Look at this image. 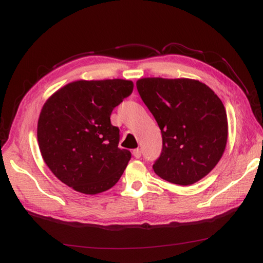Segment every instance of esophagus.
<instances>
[{
	"label": "esophagus",
	"instance_id": "1",
	"mask_svg": "<svg viewBox=\"0 0 263 263\" xmlns=\"http://www.w3.org/2000/svg\"><path fill=\"white\" fill-rule=\"evenodd\" d=\"M133 155H134V157H135L136 159L141 158V155H142L141 149H139V148H135V149H134V151H133Z\"/></svg>",
	"mask_w": 263,
	"mask_h": 263
}]
</instances>
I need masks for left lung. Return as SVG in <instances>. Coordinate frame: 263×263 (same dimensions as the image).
Segmentation results:
<instances>
[{
    "label": "left lung",
    "instance_id": "1",
    "mask_svg": "<svg viewBox=\"0 0 263 263\" xmlns=\"http://www.w3.org/2000/svg\"><path fill=\"white\" fill-rule=\"evenodd\" d=\"M162 134V152L153 170L177 185H192L221 159L228 122L221 100L199 80L142 78L136 83Z\"/></svg>",
    "mask_w": 263,
    "mask_h": 263
}]
</instances>
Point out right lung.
Instances as JSON below:
<instances>
[{"label":"right lung","instance_id":"1","mask_svg":"<svg viewBox=\"0 0 263 263\" xmlns=\"http://www.w3.org/2000/svg\"><path fill=\"white\" fill-rule=\"evenodd\" d=\"M133 88L125 79L77 80L45 102L37 141L44 162L63 184L93 195L120 179L132 154L118 147L119 128L110 116Z\"/></svg>","mask_w":263,"mask_h":263}]
</instances>
